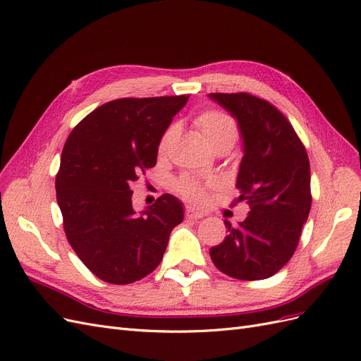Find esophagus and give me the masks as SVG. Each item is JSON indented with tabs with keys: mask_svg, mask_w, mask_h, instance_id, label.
Masks as SVG:
<instances>
[{
	"mask_svg": "<svg viewBox=\"0 0 361 361\" xmlns=\"http://www.w3.org/2000/svg\"><path fill=\"white\" fill-rule=\"evenodd\" d=\"M206 214L203 211H199V209H194V207L188 206L187 207V216L188 218H194V220H200V218H203Z\"/></svg>",
	"mask_w": 361,
	"mask_h": 361,
	"instance_id": "esophagus-1",
	"label": "esophagus"
}]
</instances>
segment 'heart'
<instances>
[{"label":"heart","mask_w":361,"mask_h":361,"mask_svg":"<svg viewBox=\"0 0 361 361\" xmlns=\"http://www.w3.org/2000/svg\"><path fill=\"white\" fill-rule=\"evenodd\" d=\"M194 125L199 129V133L204 143L209 146L211 150H218L227 147L231 149L238 138V126L232 116L218 110H207L200 113L194 118ZM179 135L178 125H171L167 128L159 140V154L167 155L171 146L174 145ZM178 191L191 200H199L203 197V190L199 183L191 179H180L176 183Z\"/></svg>","instance_id":"heart-1"}]
</instances>
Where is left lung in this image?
I'll list each match as a JSON object with an SVG mask.
<instances>
[{"label":"left lung","instance_id":"8db88e82","mask_svg":"<svg viewBox=\"0 0 361 361\" xmlns=\"http://www.w3.org/2000/svg\"><path fill=\"white\" fill-rule=\"evenodd\" d=\"M238 123L243 140L236 188L250 212L209 250L215 267L239 280H264L285 267L307 221L310 164L292 125L276 106L248 93H209Z\"/></svg>","mask_w":361,"mask_h":361}]
</instances>
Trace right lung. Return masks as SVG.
Segmentation results:
<instances>
[{"mask_svg": "<svg viewBox=\"0 0 361 361\" xmlns=\"http://www.w3.org/2000/svg\"><path fill=\"white\" fill-rule=\"evenodd\" d=\"M190 96L125 97L84 117L64 145L56 179L68 241L96 277L128 285L154 271L183 204L164 194L137 212L130 183L155 167L158 146Z\"/></svg>", "mask_w": 361, "mask_h": 361, "instance_id": "obj_1", "label": "right lung"}]
</instances>
